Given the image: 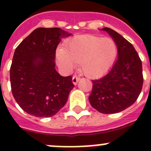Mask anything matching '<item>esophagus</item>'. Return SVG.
<instances>
[{
    "label": "esophagus",
    "mask_w": 151,
    "mask_h": 151,
    "mask_svg": "<svg viewBox=\"0 0 151 151\" xmlns=\"http://www.w3.org/2000/svg\"><path fill=\"white\" fill-rule=\"evenodd\" d=\"M79 79H80L79 77H78L77 76L75 75V76H73V83L74 84V85H76V84L78 83V81H79Z\"/></svg>",
    "instance_id": "1"
}]
</instances>
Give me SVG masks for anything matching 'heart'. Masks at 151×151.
I'll list each match as a JSON object with an SVG mask.
<instances>
[{
  "label": "heart",
  "mask_w": 151,
  "mask_h": 151,
  "mask_svg": "<svg viewBox=\"0 0 151 151\" xmlns=\"http://www.w3.org/2000/svg\"><path fill=\"white\" fill-rule=\"evenodd\" d=\"M116 54L117 47L113 40L88 36L73 39L66 49L60 48L57 57L60 66L66 71L73 69L77 63H81L85 75L94 78L110 69Z\"/></svg>",
  "instance_id": "b5f03b06"
}]
</instances>
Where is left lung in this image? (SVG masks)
Returning a JSON list of instances; mask_svg holds the SVG:
<instances>
[{
    "mask_svg": "<svg viewBox=\"0 0 151 151\" xmlns=\"http://www.w3.org/2000/svg\"><path fill=\"white\" fill-rule=\"evenodd\" d=\"M115 41L118 58L105 76L92 80L88 99L101 113L111 114L125 110L138 99L143 85L142 63L133 45L110 28H103Z\"/></svg>",
    "mask_w": 151,
    "mask_h": 151,
    "instance_id": "obj_1",
    "label": "left lung"
}]
</instances>
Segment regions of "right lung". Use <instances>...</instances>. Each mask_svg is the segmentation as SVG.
<instances>
[{
  "label": "right lung",
  "instance_id": "right-lung-1",
  "mask_svg": "<svg viewBox=\"0 0 151 151\" xmlns=\"http://www.w3.org/2000/svg\"><path fill=\"white\" fill-rule=\"evenodd\" d=\"M72 34L60 28H38L16 48L10 70L12 94L19 106L36 117H50L63 107L74 88L72 76L55 69L61 38Z\"/></svg>",
  "mask_w": 151,
  "mask_h": 151
}]
</instances>
